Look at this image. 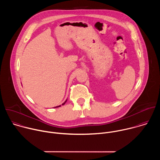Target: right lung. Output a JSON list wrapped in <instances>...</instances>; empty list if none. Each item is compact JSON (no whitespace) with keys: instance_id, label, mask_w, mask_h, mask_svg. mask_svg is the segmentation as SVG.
<instances>
[{"instance_id":"add662e5","label":"right lung","mask_w":160,"mask_h":160,"mask_svg":"<svg viewBox=\"0 0 160 160\" xmlns=\"http://www.w3.org/2000/svg\"><path fill=\"white\" fill-rule=\"evenodd\" d=\"M66 101H67V99H66V101H65L62 104V105H64V104L66 102ZM60 106H61V105H59V106H56V107H54V108H58V107H60Z\"/></svg>"}]
</instances>
